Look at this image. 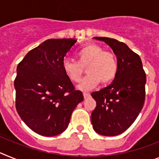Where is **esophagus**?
I'll use <instances>...</instances> for the list:
<instances>
[{
  "label": "esophagus",
  "mask_w": 159,
  "mask_h": 159,
  "mask_svg": "<svg viewBox=\"0 0 159 159\" xmlns=\"http://www.w3.org/2000/svg\"><path fill=\"white\" fill-rule=\"evenodd\" d=\"M83 96H84V98L86 99V98H89V97H90V93H83Z\"/></svg>",
  "instance_id": "1"
}]
</instances>
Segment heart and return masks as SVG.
Instances as JSON below:
<instances>
[{
	"label": "heart",
	"instance_id": "heart-1",
	"mask_svg": "<svg viewBox=\"0 0 159 159\" xmlns=\"http://www.w3.org/2000/svg\"><path fill=\"white\" fill-rule=\"evenodd\" d=\"M78 62L65 58L61 63L64 74L73 82H79L86 67L87 75L81 80L78 89L89 90L99 83L107 85L115 78L118 60L113 52L104 50L96 44H89L77 52Z\"/></svg>",
	"mask_w": 159,
	"mask_h": 159
}]
</instances>
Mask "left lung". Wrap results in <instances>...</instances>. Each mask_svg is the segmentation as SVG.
I'll return each mask as SVG.
<instances>
[{
    "label": "left lung",
    "instance_id": "1",
    "mask_svg": "<svg viewBox=\"0 0 159 159\" xmlns=\"http://www.w3.org/2000/svg\"><path fill=\"white\" fill-rule=\"evenodd\" d=\"M105 41L117 57L118 70L110 85L91 93L97 106L91 122L97 133L116 136L133 124L143 109L146 76L140 57L123 42L114 38L95 37Z\"/></svg>",
    "mask_w": 159,
    "mask_h": 159
}]
</instances>
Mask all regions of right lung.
Returning <instances> with one entry per match:
<instances>
[{"label":"right lung","instance_id":"right-lung-1","mask_svg":"<svg viewBox=\"0 0 159 159\" xmlns=\"http://www.w3.org/2000/svg\"><path fill=\"white\" fill-rule=\"evenodd\" d=\"M76 42L65 38L47 40L30 50L16 68V111L32 130L42 136L66 130L72 113L84 99L61 67Z\"/></svg>","mask_w":159,"mask_h":159}]
</instances>
